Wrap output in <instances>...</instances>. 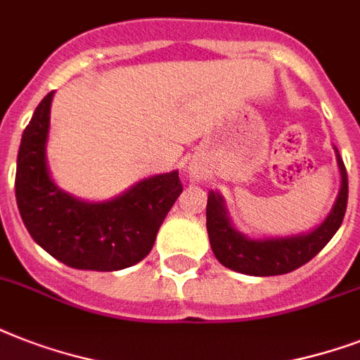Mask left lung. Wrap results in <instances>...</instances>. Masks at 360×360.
Listing matches in <instances>:
<instances>
[{"label":"left lung","instance_id":"8db88e82","mask_svg":"<svg viewBox=\"0 0 360 360\" xmlns=\"http://www.w3.org/2000/svg\"><path fill=\"white\" fill-rule=\"evenodd\" d=\"M336 151V147H335ZM336 160L342 175V186L336 203L321 226L307 236L284 237V239L252 240L233 230L224 200L217 192L207 198V231L214 256L224 267L250 276H276L295 271L308 263L333 239L340 228L347 207V172L344 160L336 151Z\"/></svg>","mask_w":360,"mask_h":360}]
</instances>
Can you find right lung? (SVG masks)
Masks as SVG:
<instances>
[{
	"label": "right lung",
	"instance_id": "add662e5",
	"mask_svg": "<svg viewBox=\"0 0 360 360\" xmlns=\"http://www.w3.org/2000/svg\"><path fill=\"white\" fill-rule=\"evenodd\" d=\"M53 91L42 98L20 141L16 203L37 245L65 265L120 271L151 252L157 231L183 192L177 172L140 181L115 200L89 203L53 185L46 166V138Z\"/></svg>",
	"mask_w": 360,
	"mask_h": 360
}]
</instances>
